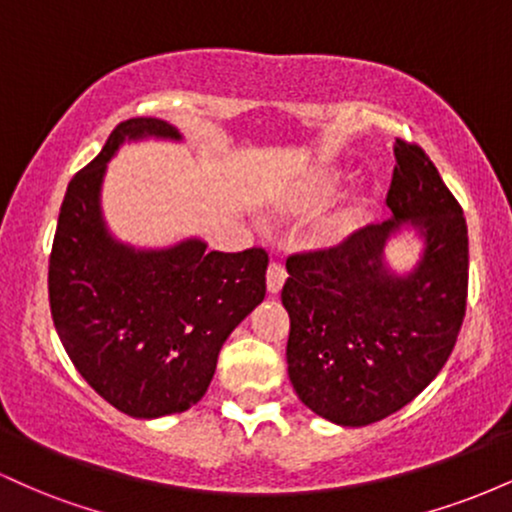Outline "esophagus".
<instances>
[{
	"label": "esophagus",
	"mask_w": 512,
	"mask_h": 512,
	"mask_svg": "<svg viewBox=\"0 0 512 512\" xmlns=\"http://www.w3.org/2000/svg\"><path fill=\"white\" fill-rule=\"evenodd\" d=\"M286 281V269L281 262H272L267 269V289L269 293H279L281 286Z\"/></svg>",
	"instance_id": "obj_1"
}]
</instances>
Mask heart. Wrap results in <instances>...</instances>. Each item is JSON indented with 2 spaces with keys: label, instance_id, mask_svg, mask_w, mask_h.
I'll list each match as a JSON object with an SVG mask.
<instances>
[{
  "label": "heart",
  "instance_id": "heart-1",
  "mask_svg": "<svg viewBox=\"0 0 512 512\" xmlns=\"http://www.w3.org/2000/svg\"><path fill=\"white\" fill-rule=\"evenodd\" d=\"M334 185H337V175L327 173V175H320V178H315L308 187H305L303 195L298 197L296 202L298 209H305V211L320 209L322 204L332 197Z\"/></svg>",
  "mask_w": 512,
  "mask_h": 512
}]
</instances>
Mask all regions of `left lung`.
I'll return each mask as SVG.
<instances>
[{
  "mask_svg": "<svg viewBox=\"0 0 512 512\" xmlns=\"http://www.w3.org/2000/svg\"><path fill=\"white\" fill-rule=\"evenodd\" d=\"M395 158L390 219L286 260L291 385L305 407L339 426L375 424L421 395L452 354L467 310L462 207L421 146L397 139ZM404 227L420 233L425 252L411 273L395 275L384 245Z\"/></svg>",
  "mask_w": 512,
  "mask_h": 512,
  "instance_id": "1",
  "label": "left lung"
}]
</instances>
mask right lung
<instances>
[{
    "label": "right lung",
    "instance_id": "1",
    "mask_svg": "<svg viewBox=\"0 0 512 512\" xmlns=\"http://www.w3.org/2000/svg\"><path fill=\"white\" fill-rule=\"evenodd\" d=\"M175 139L166 120L120 122L74 175L52 240L48 291L55 330L81 378L134 419L180 414L204 397L223 342L264 301L262 248L207 250L199 238L137 250L110 236L105 166L134 139Z\"/></svg>",
    "mask_w": 512,
    "mask_h": 512
}]
</instances>
